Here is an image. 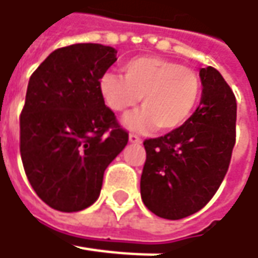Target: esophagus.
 I'll return each instance as SVG.
<instances>
[{"label": "esophagus", "instance_id": "34e87169", "mask_svg": "<svg viewBox=\"0 0 258 258\" xmlns=\"http://www.w3.org/2000/svg\"><path fill=\"white\" fill-rule=\"evenodd\" d=\"M128 140L130 143H133V144H141V143H143V140L138 137L137 134H130Z\"/></svg>", "mask_w": 258, "mask_h": 258}]
</instances>
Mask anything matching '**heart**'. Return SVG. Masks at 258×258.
Wrapping results in <instances>:
<instances>
[{
  "instance_id": "heart-1",
  "label": "heart",
  "mask_w": 258,
  "mask_h": 258,
  "mask_svg": "<svg viewBox=\"0 0 258 258\" xmlns=\"http://www.w3.org/2000/svg\"><path fill=\"white\" fill-rule=\"evenodd\" d=\"M124 77L105 73L98 88L107 107L117 114H125L141 98L143 108L125 118L131 130L161 131L180 128L190 120L199 102L201 83L199 74L154 55L128 59L122 66Z\"/></svg>"
}]
</instances>
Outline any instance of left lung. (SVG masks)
<instances>
[{
  "instance_id": "8db88e82",
  "label": "left lung",
  "mask_w": 258,
  "mask_h": 258,
  "mask_svg": "<svg viewBox=\"0 0 258 258\" xmlns=\"http://www.w3.org/2000/svg\"><path fill=\"white\" fill-rule=\"evenodd\" d=\"M200 105L184 125L144 141L141 199L156 216L180 220L217 192L235 144L237 102L216 68L200 70Z\"/></svg>"
}]
</instances>
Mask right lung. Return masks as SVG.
Instances as JSON below:
<instances>
[{
	"mask_svg": "<svg viewBox=\"0 0 258 258\" xmlns=\"http://www.w3.org/2000/svg\"><path fill=\"white\" fill-rule=\"evenodd\" d=\"M115 54L101 44L62 47L30 78L20 115V153L31 187L51 209L90 207L100 196L105 168L128 143L98 88Z\"/></svg>",
	"mask_w": 258,
	"mask_h": 258,
	"instance_id": "1",
	"label": "right lung"
}]
</instances>
